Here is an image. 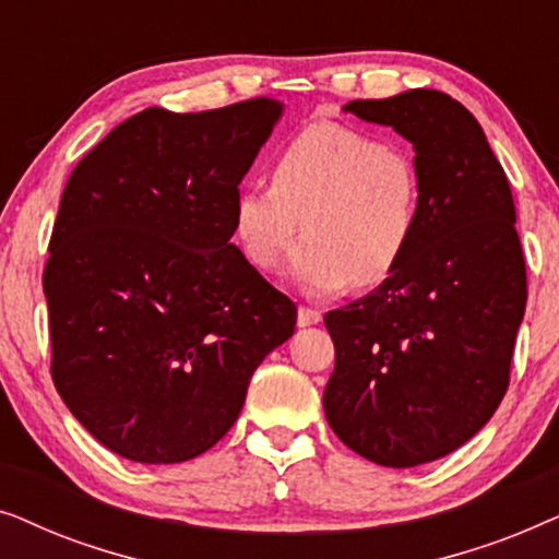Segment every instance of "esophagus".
<instances>
[{
  "instance_id": "esophagus-1",
  "label": "esophagus",
  "mask_w": 559,
  "mask_h": 559,
  "mask_svg": "<svg viewBox=\"0 0 559 559\" xmlns=\"http://www.w3.org/2000/svg\"><path fill=\"white\" fill-rule=\"evenodd\" d=\"M323 320V312L316 308H300L297 310V325L308 328V325H318Z\"/></svg>"
}]
</instances>
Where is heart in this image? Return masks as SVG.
Here are the masks:
<instances>
[{
  "label": "heart",
  "mask_w": 559,
  "mask_h": 559,
  "mask_svg": "<svg viewBox=\"0 0 559 559\" xmlns=\"http://www.w3.org/2000/svg\"><path fill=\"white\" fill-rule=\"evenodd\" d=\"M423 180L407 150L364 129L316 121L282 144L272 182L231 203L234 239L257 270H274L300 231L289 274L310 293L377 287L400 270L419 231Z\"/></svg>",
  "instance_id": "heart-1"
}]
</instances>
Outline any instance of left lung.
Returning a JSON list of instances; mask_svg holds the SVG:
<instances>
[{
	"instance_id": "8db88e82",
	"label": "left lung",
	"mask_w": 559,
	"mask_h": 559,
	"mask_svg": "<svg viewBox=\"0 0 559 559\" xmlns=\"http://www.w3.org/2000/svg\"><path fill=\"white\" fill-rule=\"evenodd\" d=\"M343 111L412 142L423 213L400 270L325 312L335 369L323 407L354 453L412 468L468 442L507 394L526 308L516 209L484 129L442 91L366 98Z\"/></svg>"
}]
</instances>
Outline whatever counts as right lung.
<instances>
[{
    "instance_id": "add662e5",
    "label": "right lung",
    "mask_w": 559,
    "mask_h": 559,
    "mask_svg": "<svg viewBox=\"0 0 559 559\" xmlns=\"http://www.w3.org/2000/svg\"><path fill=\"white\" fill-rule=\"evenodd\" d=\"M282 117L274 98L114 127L66 182L50 259L52 384L134 463H182L239 417L297 308L231 243V203Z\"/></svg>"
}]
</instances>
